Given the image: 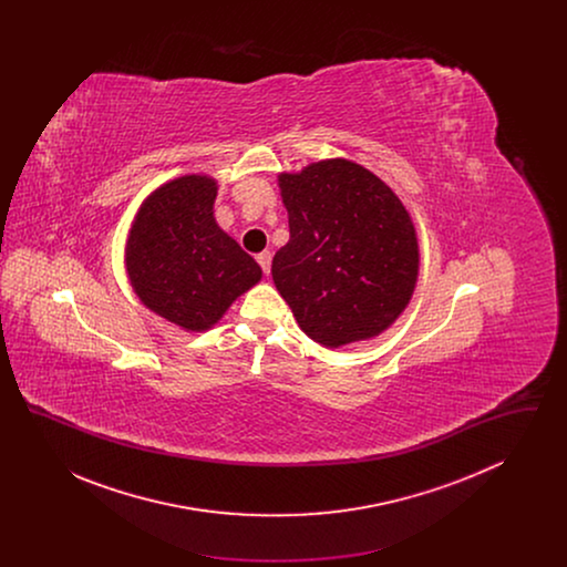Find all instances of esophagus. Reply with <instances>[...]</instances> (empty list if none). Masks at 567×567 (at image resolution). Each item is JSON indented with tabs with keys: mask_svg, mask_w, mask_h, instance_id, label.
Instances as JSON below:
<instances>
[{
	"mask_svg": "<svg viewBox=\"0 0 567 567\" xmlns=\"http://www.w3.org/2000/svg\"><path fill=\"white\" fill-rule=\"evenodd\" d=\"M257 264L261 266V270H264V274L266 276H270L271 270V252L270 250H264V252H259L257 255Z\"/></svg>",
	"mask_w": 567,
	"mask_h": 567,
	"instance_id": "obj_1",
	"label": "esophagus"
}]
</instances>
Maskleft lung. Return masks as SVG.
I'll list each match as a JSON object with an SVG mask.
<instances>
[{
  "instance_id": "obj_1",
  "label": "left lung",
  "mask_w": 567,
  "mask_h": 567,
  "mask_svg": "<svg viewBox=\"0 0 567 567\" xmlns=\"http://www.w3.org/2000/svg\"><path fill=\"white\" fill-rule=\"evenodd\" d=\"M289 243L271 261L301 331L327 349L377 338L398 321L419 280L416 229L402 199L349 159L278 174Z\"/></svg>"
}]
</instances>
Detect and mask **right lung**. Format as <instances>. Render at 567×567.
Returning a JSON list of instances; mask_svg holds the SVG:
<instances>
[{"label":"right lung","mask_w":567,"mask_h":567,"mask_svg":"<svg viewBox=\"0 0 567 567\" xmlns=\"http://www.w3.org/2000/svg\"><path fill=\"white\" fill-rule=\"evenodd\" d=\"M216 190L206 174L165 183L142 202L125 244L135 296L185 331H208L261 280L259 264L218 227Z\"/></svg>","instance_id":"1"}]
</instances>
